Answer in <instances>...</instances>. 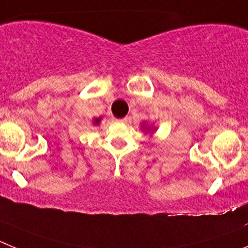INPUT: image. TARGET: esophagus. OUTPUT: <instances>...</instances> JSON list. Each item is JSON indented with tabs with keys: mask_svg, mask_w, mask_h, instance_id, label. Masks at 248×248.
Wrapping results in <instances>:
<instances>
[{
	"mask_svg": "<svg viewBox=\"0 0 248 248\" xmlns=\"http://www.w3.org/2000/svg\"><path fill=\"white\" fill-rule=\"evenodd\" d=\"M120 122H121V124H126L127 121H128V117H124V119H121V120H119Z\"/></svg>",
	"mask_w": 248,
	"mask_h": 248,
	"instance_id": "obj_1",
	"label": "esophagus"
}]
</instances>
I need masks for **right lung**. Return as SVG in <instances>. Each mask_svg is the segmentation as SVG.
I'll return each mask as SVG.
<instances>
[{"label":"right lung","instance_id":"1","mask_svg":"<svg viewBox=\"0 0 248 248\" xmlns=\"http://www.w3.org/2000/svg\"><path fill=\"white\" fill-rule=\"evenodd\" d=\"M99 122H100V119H96V120H93V124H99Z\"/></svg>","mask_w":248,"mask_h":248}]
</instances>
